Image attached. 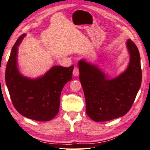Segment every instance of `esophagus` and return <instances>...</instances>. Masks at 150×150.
I'll list each match as a JSON object with an SVG mask.
<instances>
[{
  "label": "esophagus",
  "mask_w": 150,
  "mask_h": 150,
  "mask_svg": "<svg viewBox=\"0 0 150 150\" xmlns=\"http://www.w3.org/2000/svg\"><path fill=\"white\" fill-rule=\"evenodd\" d=\"M73 74L75 76V77H77V76L79 75V69H78V67H75L74 68V69H73Z\"/></svg>",
  "instance_id": "obj_1"
}]
</instances>
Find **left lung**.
Listing matches in <instances>:
<instances>
[{
    "label": "left lung",
    "instance_id": "left-lung-1",
    "mask_svg": "<svg viewBox=\"0 0 150 150\" xmlns=\"http://www.w3.org/2000/svg\"><path fill=\"white\" fill-rule=\"evenodd\" d=\"M126 47L129 64L126 69L115 77L84 59L78 62L86 113L95 122H107L125 115L141 87L142 74L138 49L130 39H127Z\"/></svg>",
    "mask_w": 150,
    "mask_h": 150
}]
</instances>
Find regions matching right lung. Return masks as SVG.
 <instances>
[{"label":"right lung","instance_id":"add662e5","mask_svg":"<svg viewBox=\"0 0 150 150\" xmlns=\"http://www.w3.org/2000/svg\"><path fill=\"white\" fill-rule=\"evenodd\" d=\"M25 36L21 35L12 48L6 67V87L18 113L30 120L48 122L59 112L61 91L72 79L74 66H53L36 78L23 75L18 69L17 57L18 47Z\"/></svg>","mask_w":150,"mask_h":150}]
</instances>
